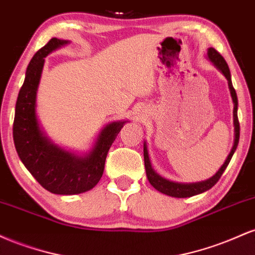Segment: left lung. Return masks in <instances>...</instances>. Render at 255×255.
<instances>
[{
    "label": "left lung",
    "instance_id": "left-lung-1",
    "mask_svg": "<svg viewBox=\"0 0 255 255\" xmlns=\"http://www.w3.org/2000/svg\"><path fill=\"white\" fill-rule=\"evenodd\" d=\"M207 57L211 62L215 64L216 67L223 73V75L227 78L228 80V85H229V90H230V95L231 98H233L234 102V129H235V137H234V145L233 148H231L229 156L227 157L225 162L223 163V165L219 168V170L213 175L212 177H210L209 180L206 181H201V182H195V183H177V182H172V181L165 180L162 176L157 174L156 171L152 169L150 158H148V152H147V146H146V142L144 144V160H145V169H146V176H147V180L150 181V183L157 191H159L160 193L166 195H170V197L174 198H189L193 197V195L200 194V193L209 191L210 188H212L216 183L218 182V180L221 178L222 174H223L225 169H227L228 164H229L231 157H233L234 152L236 151V147H238L239 144V139H240V124H239V119H238V96H236V91L234 89L233 83H231V75H230V71L229 67H228V63L225 62L224 57L222 56L219 52L216 50V49L210 48L207 50Z\"/></svg>",
    "mask_w": 255,
    "mask_h": 255
}]
</instances>
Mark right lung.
<instances>
[{
  "label": "right lung",
  "instance_id": "right-lung-1",
  "mask_svg": "<svg viewBox=\"0 0 255 255\" xmlns=\"http://www.w3.org/2000/svg\"><path fill=\"white\" fill-rule=\"evenodd\" d=\"M68 40L51 38L32 57L16 99L13 139L17 154L32 176L54 194L73 195L92 189L101 180L105 159L126 121L111 122L102 129L92 150L77 156L52 144L40 129L36 114L37 90L44 57Z\"/></svg>",
  "mask_w": 255,
  "mask_h": 255
}]
</instances>
